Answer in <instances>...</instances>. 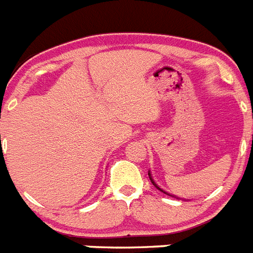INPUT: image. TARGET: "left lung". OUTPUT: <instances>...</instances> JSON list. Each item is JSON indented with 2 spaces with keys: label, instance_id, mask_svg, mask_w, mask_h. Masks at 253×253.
Segmentation results:
<instances>
[{
  "label": "left lung",
  "instance_id": "obj_1",
  "mask_svg": "<svg viewBox=\"0 0 253 253\" xmlns=\"http://www.w3.org/2000/svg\"><path fill=\"white\" fill-rule=\"evenodd\" d=\"M148 176H149V178H151V181H152V184H153V185H154V186L157 187V189H158V190H160V191H162V193H163V194H166V195H169V196H173V198H177V196H175V195H171V194H169V193H167V191H165V190H163V189H161V187H160V186H158V185H157V184H156V181H154V180H153V178H152V173H151V169H149V171H148ZM177 199H180V198H177Z\"/></svg>",
  "mask_w": 253,
  "mask_h": 253
}]
</instances>
